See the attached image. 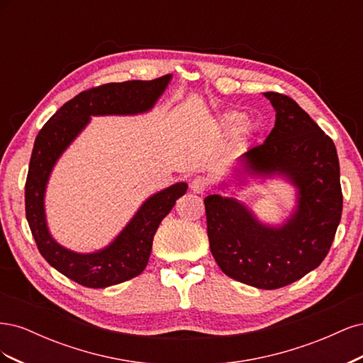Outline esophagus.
<instances>
[{"mask_svg":"<svg viewBox=\"0 0 363 363\" xmlns=\"http://www.w3.org/2000/svg\"><path fill=\"white\" fill-rule=\"evenodd\" d=\"M207 188H208V180L203 177V175H199V177H195L191 182V191L194 194H203Z\"/></svg>","mask_w":363,"mask_h":363,"instance_id":"1","label":"esophagus"}]
</instances>
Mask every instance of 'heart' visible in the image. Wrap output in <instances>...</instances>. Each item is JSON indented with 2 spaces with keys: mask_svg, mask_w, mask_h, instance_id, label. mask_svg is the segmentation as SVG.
<instances>
[{
  "mask_svg": "<svg viewBox=\"0 0 363 363\" xmlns=\"http://www.w3.org/2000/svg\"><path fill=\"white\" fill-rule=\"evenodd\" d=\"M245 123H247V116L239 112H230L221 118L223 128L225 131H230V133H236V131H239L245 125Z\"/></svg>",
  "mask_w": 363,
  "mask_h": 363,
  "instance_id": "obj_1",
  "label": "heart"
}]
</instances>
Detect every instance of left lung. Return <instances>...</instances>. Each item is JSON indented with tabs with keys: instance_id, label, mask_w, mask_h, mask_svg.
<instances>
[{
	"instance_id": "left-lung-1",
	"label": "left lung",
	"mask_w": 363,
	"mask_h": 363,
	"mask_svg": "<svg viewBox=\"0 0 363 363\" xmlns=\"http://www.w3.org/2000/svg\"><path fill=\"white\" fill-rule=\"evenodd\" d=\"M263 95L276 111V124L262 145L240 156L232 177L236 186L284 179L296 191L294 211L272 225L232 195H208L204 206L211 251L225 276L279 289L321 265L342 215V191L333 140L292 98ZM228 186L223 182L219 188Z\"/></svg>"
}]
</instances>
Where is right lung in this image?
Wrapping results in <instances>:
<instances>
[{"label": "right lung", "mask_w": 363, "mask_h": 363, "mask_svg": "<svg viewBox=\"0 0 363 363\" xmlns=\"http://www.w3.org/2000/svg\"><path fill=\"white\" fill-rule=\"evenodd\" d=\"M171 77L169 74L151 82L108 83L84 91L65 103L35 140L26 183V215L31 235L43 259L82 286L100 289L139 276L147 267L162 219L188 191V183H174L148 196L107 247L77 252L60 245L50 233L45 213L50 175L60 156L91 123V116L147 113L167 91Z\"/></svg>", "instance_id": "1"}]
</instances>
